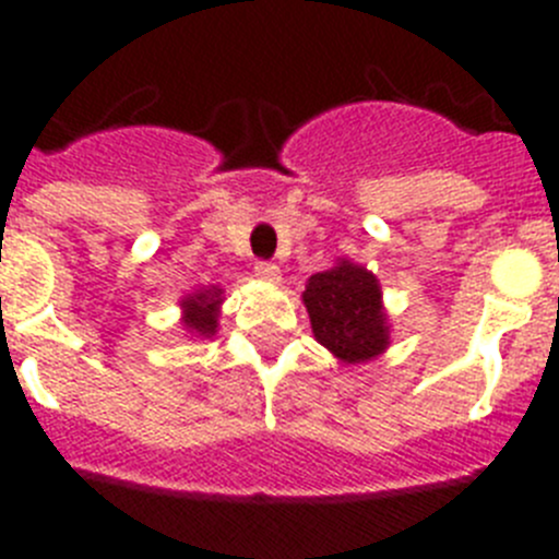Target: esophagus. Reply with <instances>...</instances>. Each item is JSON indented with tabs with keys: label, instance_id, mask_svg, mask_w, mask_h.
<instances>
[{
	"label": "esophagus",
	"instance_id": "obj_1",
	"mask_svg": "<svg viewBox=\"0 0 559 559\" xmlns=\"http://www.w3.org/2000/svg\"><path fill=\"white\" fill-rule=\"evenodd\" d=\"M254 274H257V280H263V283H280V280H283V274H280V265H274V263H257Z\"/></svg>",
	"mask_w": 559,
	"mask_h": 559
}]
</instances>
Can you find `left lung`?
<instances>
[{
  "label": "left lung",
  "instance_id": "1",
  "mask_svg": "<svg viewBox=\"0 0 559 559\" xmlns=\"http://www.w3.org/2000/svg\"><path fill=\"white\" fill-rule=\"evenodd\" d=\"M302 302L313 338L341 364H367L392 344V322L380 280L347 257H338L328 271L310 276Z\"/></svg>",
  "mask_w": 559,
  "mask_h": 559
}]
</instances>
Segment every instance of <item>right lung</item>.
<instances>
[{"label": "right lung", "mask_w": 559, "mask_h": 559, "mask_svg": "<svg viewBox=\"0 0 559 559\" xmlns=\"http://www.w3.org/2000/svg\"><path fill=\"white\" fill-rule=\"evenodd\" d=\"M224 288L221 285H210V288H195L192 294L181 296V330L190 341L212 338L218 333L221 305H224Z\"/></svg>", "instance_id": "right-lung-1"}]
</instances>
